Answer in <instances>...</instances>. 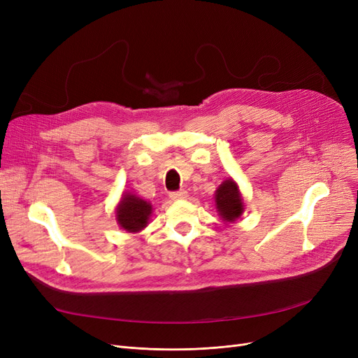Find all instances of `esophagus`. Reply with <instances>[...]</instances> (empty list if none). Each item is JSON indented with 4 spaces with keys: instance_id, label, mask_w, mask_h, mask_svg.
I'll list each match as a JSON object with an SVG mask.
<instances>
[{
    "instance_id": "esophagus-1",
    "label": "esophagus",
    "mask_w": 358,
    "mask_h": 358,
    "mask_svg": "<svg viewBox=\"0 0 358 358\" xmlns=\"http://www.w3.org/2000/svg\"><path fill=\"white\" fill-rule=\"evenodd\" d=\"M169 197H171L173 200H184L189 197V193H187L185 190H180V192H173L171 194H169Z\"/></svg>"
}]
</instances>
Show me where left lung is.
<instances>
[{
	"label": "left lung",
	"instance_id": "obj_1",
	"mask_svg": "<svg viewBox=\"0 0 358 358\" xmlns=\"http://www.w3.org/2000/svg\"><path fill=\"white\" fill-rule=\"evenodd\" d=\"M215 204L219 216L227 222L234 223L243 213V199L239 192V187L234 178L222 181L215 193Z\"/></svg>",
	"mask_w": 358,
	"mask_h": 358
}]
</instances>
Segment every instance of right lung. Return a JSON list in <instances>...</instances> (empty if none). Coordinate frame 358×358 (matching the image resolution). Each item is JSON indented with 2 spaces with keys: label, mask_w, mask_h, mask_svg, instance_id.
Segmentation results:
<instances>
[{
  "label": "right lung",
  "mask_w": 358,
  "mask_h": 358,
  "mask_svg": "<svg viewBox=\"0 0 358 358\" xmlns=\"http://www.w3.org/2000/svg\"><path fill=\"white\" fill-rule=\"evenodd\" d=\"M150 215H152V204L131 193H123L116 206L119 227L129 234H138L146 228Z\"/></svg>",
  "instance_id": "right-lung-1"
}]
</instances>
